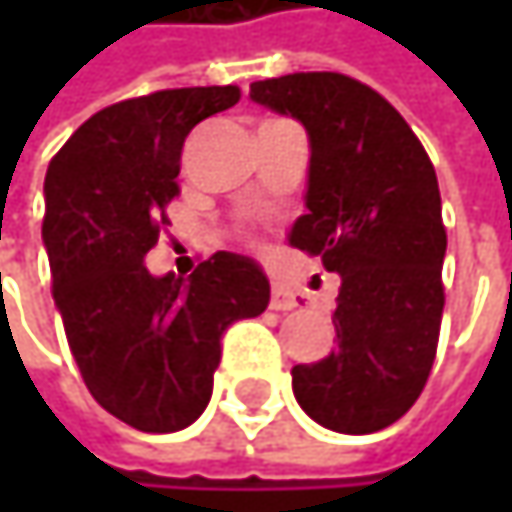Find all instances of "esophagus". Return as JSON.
Wrapping results in <instances>:
<instances>
[{"mask_svg": "<svg viewBox=\"0 0 512 512\" xmlns=\"http://www.w3.org/2000/svg\"><path fill=\"white\" fill-rule=\"evenodd\" d=\"M299 302H296V293L290 290V287H284V284H275L272 287V299H269V308H275V311H293Z\"/></svg>", "mask_w": 512, "mask_h": 512, "instance_id": "esophagus-1", "label": "esophagus"}]
</instances>
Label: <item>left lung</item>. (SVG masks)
Masks as SVG:
<instances>
[{
  "mask_svg": "<svg viewBox=\"0 0 512 512\" xmlns=\"http://www.w3.org/2000/svg\"><path fill=\"white\" fill-rule=\"evenodd\" d=\"M249 97L305 127L308 210L290 246L341 275L338 347L293 367V394L326 430L376 433L412 409L436 358L448 249L436 168L403 115L353 76L287 73L252 82Z\"/></svg>",
  "mask_w": 512,
  "mask_h": 512,
  "instance_id": "1",
  "label": "left lung"
}]
</instances>
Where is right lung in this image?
I'll return each mask as SVG.
<instances>
[{
    "instance_id": "1",
    "label": "right lung",
    "mask_w": 512,
    "mask_h": 512,
    "mask_svg": "<svg viewBox=\"0 0 512 512\" xmlns=\"http://www.w3.org/2000/svg\"><path fill=\"white\" fill-rule=\"evenodd\" d=\"M237 100V85L121 100L47 168L44 246L70 353L91 397L142 433L183 430L207 409L225 329L269 305V281L246 255L216 252L189 281L145 266L180 192L186 136Z\"/></svg>"
}]
</instances>
